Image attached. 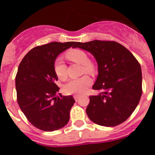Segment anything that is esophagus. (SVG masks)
<instances>
[{"instance_id": "obj_1", "label": "esophagus", "mask_w": 155, "mask_h": 155, "mask_svg": "<svg viewBox=\"0 0 155 155\" xmlns=\"http://www.w3.org/2000/svg\"><path fill=\"white\" fill-rule=\"evenodd\" d=\"M74 100L77 102V101H78L79 98V95H78V94H75V95H74Z\"/></svg>"}]
</instances>
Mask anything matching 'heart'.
Segmentation results:
<instances>
[{
    "instance_id": "1",
    "label": "heart",
    "mask_w": 155,
    "mask_h": 155,
    "mask_svg": "<svg viewBox=\"0 0 155 155\" xmlns=\"http://www.w3.org/2000/svg\"><path fill=\"white\" fill-rule=\"evenodd\" d=\"M66 57L70 61L78 64H82L81 74H87L94 75L96 73V67L91 61H89L88 56L84 50L80 49H71L65 54ZM54 72L61 81H65L68 78L67 66L61 59H57L53 64ZM91 84V80L88 76H83L80 78L70 81L64 85V91L68 94H84Z\"/></svg>"
}]
</instances>
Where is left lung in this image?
I'll list each match as a JSON object with an SVG mask.
<instances>
[{"instance_id": "8db88e82", "label": "left lung", "mask_w": 155, "mask_h": 155, "mask_svg": "<svg viewBox=\"0 0 155 155\" xmlns=\"http://www.w3.org/2000/svg\"><path fill=\"white\" fill-rule=\"evenodd\" d=\"M90 52L98 64V74L92 86L100 91L91 95L86 113L94 124L115 127L131 116L142 94V73L130 52L115 41L78 42L73 46Z\"/></svg>"}]
</instances>
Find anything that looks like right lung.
Returning a JSON list of instances; mask_svg holds the SVG:
<instances>
[{"label":"right lung","instance_id":"add662e5","mask_svg":"<svg viewBox=\"0 0 155 155\" xmlns=\"http://www.w3.org/2000/svg\"><path fill=\"white\" fill-rule=\"evenodd\" d=\"M76 42H53L31 49L18 66L15 77L17 101L28 121L43 131L57 130L68 124L73 96H57L60 88L53 64L61 53Z\"/></svg>","mask_w":155,"mask_h":155}]
</instances>
